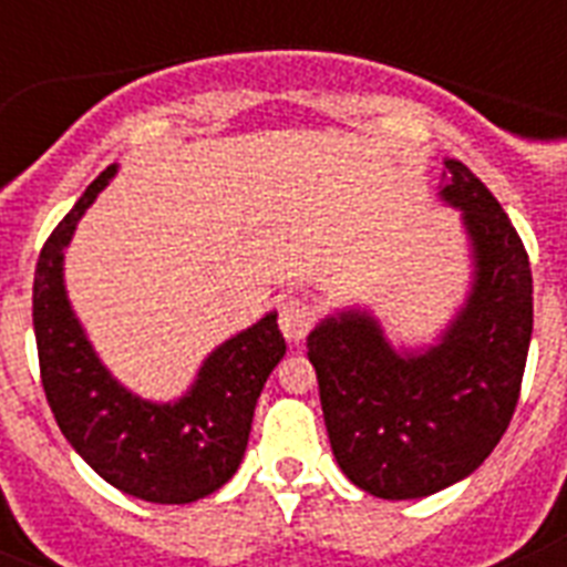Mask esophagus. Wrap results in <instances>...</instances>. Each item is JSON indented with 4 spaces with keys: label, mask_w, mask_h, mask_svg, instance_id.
<instances>
[{
    "label": "esophagus",
    "mask_w": 567,
    "mask_h": 567,
    "mask_svg": "<svg viewBox=\"0 0 567 567\" xmlns=\"http://www.w3.org/2000/svg\"><path fill=\"white\" fill-rule=\"evenodd\" d=\"M311 327H315V309L302 297H288L279 306V329L291 344H300L311 332Z\"/></svg>",
    "instance_id": "1"
}]
</instances>
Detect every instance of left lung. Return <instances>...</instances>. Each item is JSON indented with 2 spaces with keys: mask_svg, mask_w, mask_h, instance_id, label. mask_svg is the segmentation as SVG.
Returning <instances> with one entry per match:
<instances>
[{
  "mask_svg": "<svg viewBox=\"0 0 567 567\" xmlns=\"http://www.w3.org/2000/svg\"><path fill=\"white\" fill-rule=\"evenodd\" d=\"M441 196L465 212L476 285L439 347L396 355L368 315L323 320L309 336L332 453L373 497H426L474 474L520 396L533 336V270L494 194L462 162Z\"/></svg>",
  "mask_w": 567,
  "mask_h": 567,
  "instance_id": "8db88e82",
  "label": "left lung"
}]
</instances>
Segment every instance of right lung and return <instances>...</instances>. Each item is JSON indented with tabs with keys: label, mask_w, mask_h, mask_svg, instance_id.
Masks as SVG:
<instances>
[{
	"label": "right lung",
	"mask_w": 567,
	"mask_h": 567,
	"mask_svg": "<svg viewBox=\"0 0 567 567\" xmlns=\"http://www.w3.org/2000/svg\"><path fill=\"white\" fill-rule=\"evenodd\" d=\"M114 176H96L58 223L34 267L31 318L40 382L49 409L75 453L120 492L150 503H194L238 471L256 400L285 355L276 315L214 350L194 391L173 405H153L117 385L75 323L61 279L75 220Z\"/></svg>",
	"instance_id": "obj_1"
}]
</instances>
